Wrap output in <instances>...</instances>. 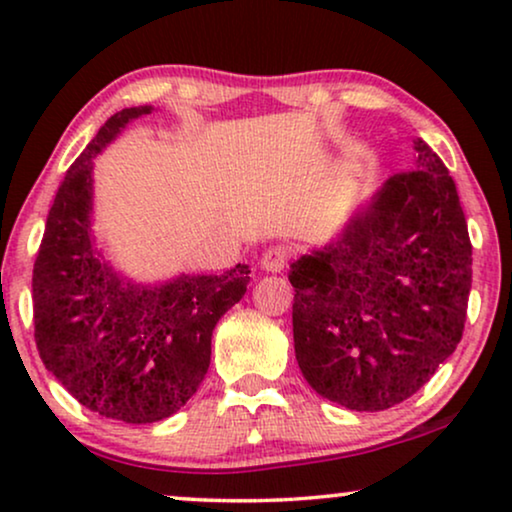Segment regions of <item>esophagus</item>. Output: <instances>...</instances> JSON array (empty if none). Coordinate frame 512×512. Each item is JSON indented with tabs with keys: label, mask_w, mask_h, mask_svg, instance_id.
I'll return each mask as SVG.
<instances>
[{
	"label": "esophagus",
	"mask_w": 512,
	"mask_h": 512,
	"mask_svg": "<svg viewBox=\"0 0 512 512\" xmlns=\"http://www.w3.org/2000/svg\"><path fill=\"white\" fill-rule=\"evenodd\" d=\"M284 265H286V251L282 247L268 249L261 258V270L272 272V275H275V272H282Z\"/></svg>",
	"instance_id": "esophagus-1"
}]
</instances>
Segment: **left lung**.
Returning a JSON list of instances; mask_svg holds the SVG:
<instances>
[{
	"instance_id": "8db88e82",
	"label": "left lung",
	"mask_w": 512,
	"mask_h": 512,
	"mask_svg": "<svg viewBox=\"0 0 512 512\" xmlns=\"http://www.w3.org/2000/svg\"><path fill=\"white\" fill-rule=\"evenodd\" d=\"M338 235L291 263L293 347L307 384L356 412L387 410L457 349L471 240L457 186L429 144Z\"/></svg>"
}]
</instances>
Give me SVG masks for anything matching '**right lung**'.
I'll return each instance as SVG.
<instances>
[{"label":"right lung","mask_w":512,"mask_h":512,"mask_svg":"<svg viewBox=\"0 0 512 512\" xmlns=\"http://www.w3.org/2000/svg\"><path fill=\"white\" fill-rule=\"evenodd\" d=\"M153 107L116 111L74 160L46 219L32 272L34 340L48 373L81 405L125 424H153L205 380L216 321L240 303L249 265L223 275L137 284L93 235V158Z\"/></svg>","instance_id":"obj_1"}]
</instances>
